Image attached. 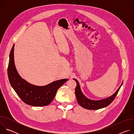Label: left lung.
Here are the masks:
<instances>
[{
    "label": "left lung",
    "instance_id": "obj_1",
    "mask_svg": "<svg viewBox=\"0 0 134 134\" xmlns=\"http://www.w3.org/2000/svg\"><path fill=\"white\" fill-rule=\"evenodd\" d=\"M74 80L76 82V83H77V86H76V87L75 88V95H76V98H77L78 103L82 107L88 110L100 109L109 105L114 100V99H115L116 95H117L123 83V82H122V84H121L119 88L117 90V91L115 93H114V94L112 95L111 97L107 99H103L101 100L93 101V100H91L87 99L84 96L81 90L79 82L76 79H74Z\"/></svg>",
    "mask_w": 134,
    "mask_h": 134
}]
</instances>
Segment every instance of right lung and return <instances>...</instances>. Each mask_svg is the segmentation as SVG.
Masks as SVG:
<instances>
[{"label": "right lung", "mask_w": 134, "mask_h": 134, "mask_svg": "<svg viewBox=\"0 0 134 134\" xmlns=\"http://www.w3.org/2000/svg\"><path fill=\"white\" fill-rule=\"evenodd\" d=\"M14 44L10 52L8 66V76L10 84L18 96L26 104L42 107L49 104L53 100L58 88L68 79L54 81L46 86H37L27 83L18 74L14 64Z\"/></svg>", "instance_id": "obj_1"}]
</instances>
